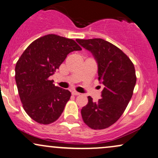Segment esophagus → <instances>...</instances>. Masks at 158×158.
Returning a JSON list of instances; mask_svg holds the SVG:
<instances>
[{"mask_svg": "<svg viewBox=\"0 0 158 158\" xmlns=\"http://www.w3.org/2000/svg\"><path fill=\"white\" fill-rule=\"evenodd\" d=\"M72 95H80V94H81V93L76 92V91H72Z\"/></svg>", "mask_w": 158, "mask_h": 158, "instance_id": "esophagus-1", "label": "esophagus"}]
</instances>
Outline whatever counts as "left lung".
<instances>
[{"instance_id": "1", "label": "left lung", "mask_w": 158, "mask_h": 158, "mask_svg": "<svg viewBox=\"0 0 158 158\" xmlns=\"http://www.w3.org/2000/svg\"><path fill=\"white\" fill-rule=\"evenodd\" d=\"M76 41L92 54L98 80L104 86L98 101L89 96L88 103L81 109L82 118L91 129H106L119 119L132 97L137 81L134 64L119 48L103 39Z\"/></svg>"}]
</instances>
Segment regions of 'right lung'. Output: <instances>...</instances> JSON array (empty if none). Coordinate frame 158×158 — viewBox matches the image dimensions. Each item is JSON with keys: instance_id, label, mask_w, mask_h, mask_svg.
<instances>
[{"instance_id": "add662e5", "label": "right lung", "mask_w": 158, "mask_h": 158, "mask_svg": "<svg viewBox=\"0 0 158 158\" xmlns=\"http://www.w3.org/2000/svg\"><path fill=\"white\" fill-rule=\"evenodd\" d=\"M82 49L72 39L47 35L37 39L23 52L15 66V81L25 112L42 124L61 115L71 92L53 84L49 77L68 54Z\"/></svg>"}]
</instances>
